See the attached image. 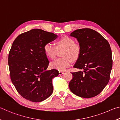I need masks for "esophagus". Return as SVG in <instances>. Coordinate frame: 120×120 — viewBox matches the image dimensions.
Wrapping results in <instances>:
<instances>
[{
	"label": "esophagus",
	"mask_w": 120,
	"mask_h": 120,
	"mask_svg": "<svg viewBox=\"0 0 120 120\" xmlns=\"http://www.w3.org/2000/svg\"><path fill=\"white\" fill-rule=\"evenodd\" d=\"M59 73L60 75H61L64 74V71H59Z\"/></svg>",
	"instance_id": "esophagus-1"
}]
</instances>
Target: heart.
<instances>
[{
  "label": "heart",
  "mask_w": 120,
  "mask_h": 120,
  "mask_svg": "<svg viewBox=\"0 0 120 120\" xmlns=\"http://www.w3.org/2000/svg\"><path fill=\"white\" fill-rule=\"evenodd\" d=\"M62 58H59L51 64L52 67L61 71L66 70L71 64L72 60H76L78 58L80 53V48L75 43L74 40L68 36H64L56 42V46L51 43H46L44 46V51L46 56L50 59L55 58L58 50H62Z\"/></svg>",
  "instance_id": "obj_1"
}]
</instances>
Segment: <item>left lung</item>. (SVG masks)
Here are the masks:
<instances>
[{"label":"left lung","mask_w":120,"mask_h":120,"mask_svg":"<svg viewBox=\"0 0 120 120\" xmlns=\"http://www.w3.org/2000/svg\"><path fill=\"white\" fill-rule=\"evenodd\" d=\"M70 36L77 38L80 55L74 66L82 71L71 72L69 87L72 93L83 98L97 96L106 86L112 68L110 45L105 38L88 28L75 30Z\"/></svg>","instance_id":"left-lung-1"}]
</instances>
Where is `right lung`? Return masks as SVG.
<instances>
[{
	"mask_svg": "<svg viewBox=\"0 0 120 120\" xmlns=\"http://www.w3.org/2000/svg\"><path fill=\"white\" fill-rule=\"evenodd\" d=\"M56 38L53 33L33 29L21 34L13 42L8 60L10 77L23 98L40 102L53 93L52 79L59 71L46 70L49 62L44 46Z\"/></svg>",
	"mask_w": 120,
	"mask_h": 120,
	"instance_id": "add662e5",
	"label": "right lung"
}]
</instances>
